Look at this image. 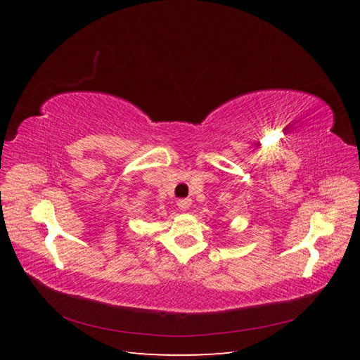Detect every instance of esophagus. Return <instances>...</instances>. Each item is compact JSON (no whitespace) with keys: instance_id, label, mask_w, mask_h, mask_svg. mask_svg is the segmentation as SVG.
I'll return each mask as SVG.
<instances>
[{"instance_id":"esophagus-1","label":"esophagus","mask_w":360,"mask_h":360,"mask_svg":"<svg viewBox=\"0 0 360 360\" xmlns=\"http://www.w3.org/2000/svg\"><path fill=\"white\" fill-rule=\"evenodd\" d=\"M191 204H192L191 198H183V200L177 201V205H179L180 210H188L189 207H191Z\"/></svg>"}]
</instances>
